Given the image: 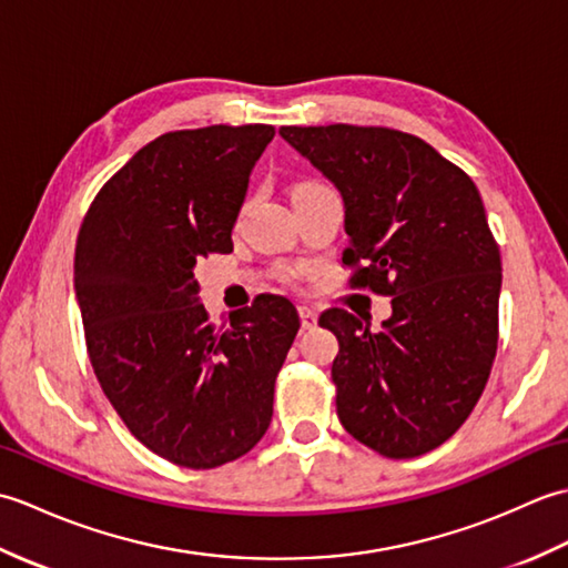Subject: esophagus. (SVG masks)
Instances as JSON below:
<instances>
[{
    "instance_id": "obj_1",
    "label": "esophagus",
    "mask_w": 568,
    "mask_h": 568,
    "mask_svg": "<svg viewBox=\"0 0 568 568\" xmlns=\"http://www.w3.org/2000/svg\"><path fill=\"white\" fill-rule=\"evenodd\" d=\"M300 322H303V329H315L317 327V312L312 307H300Z\"/></svg>"
}]
</instances>
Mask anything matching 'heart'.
I'll list each match as a JSON object with an SVG mask.
<instances>
[{
  "mask_svg": "<svg viewBox=\"0 0 568 568\" xmlns=\"http://www.w3.org/2000/svg\"><path fill=\"white\" fill-rule=\"evenodd\" d=\"M303 187H307V185H303Z\"/></svg>",
  "mask_w": 568,
  "mask_h": 568,
  "instance_id": "heart-1",
  "label": "heart"
}]
</instances>
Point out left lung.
Wrapping results in <instances>:
<instances>
[{"mask_svg":"<svg viewBox=\"0 0 568 568\" xmlns=\"http://www.w3.org/2000/svg\"><path fill=\"white\" fill-rule=\"evenodd\" d=\"M281 136L339 190L354 285L393 295L390 317L342 307L320 327L339 339L336 415L361 444L413 458L464 425L498 348L500 251L484 200L429 143L381 126H281Z\"/></svg>","mask_w":568,"mask_h":568,"instance_id":"8db88e82","label":"left lung"}]
</instances>
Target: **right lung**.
Listing matches in <instances>:
<instances>
[{
  "label": "right lung",
  "mask_w": 568,
  "mask_h": 568,
  "mask_svg": "<svg viewBox=\"0 0 568 568\" xmlns=\"http://www.w3.org/2000/svg\"><path fill=\"white\" fill-rule=\"evenodd\" d=\"M268 124L171 131L106 183L75 248L92 368L131 434L185 468H216L261 442L297 310L261 295L207 322L195 265L229 253Z\"/></svg>",
  "instance_id": "add662e5"
}]
</instances>
